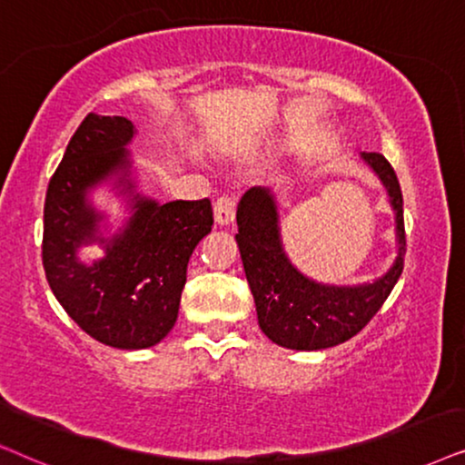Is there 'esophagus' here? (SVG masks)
<instances>
[{
    "mask_svg": "<svg viewBox=\"0 0 465 465\" xmlns=\"http://www.w3.org/2000/svg\"><path fill=\"white\" fill-rule=\"evenodd\" d=\"M233 216H236V200H233V197H229V195L216 197L214 221L219 223V225H229V223L233 221Z\"/></svg>",
    "mask_w": 465,
    "mask_h": 465,
    "instance_id": "34e87169",
    "label": "esophagus"
}]
</instances>
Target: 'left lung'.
Wrapping results in <instances>:
<instances>
[{
	"label": "left lung",
	"instance_id": "1",
	"mask_svg": "<svg viewBox=\"0 0 465 465\" xmlns=\"http://www.w3.org/2000/svg\"><path fill=\"white\" fill-rule=\"evenodd\" d=\"M361 157L387 187L398 223V257L391 270L372 284L330 287L308 281L284 257L274 195L252 187L238 203L236 240L255 297L259 327L284 349H330L357 336L385 304L404 270L406 232L400 181L381 153H363Z\"/></svg>",
	"mask_w": 465,
	"mask_h": 465
}]
</instances>
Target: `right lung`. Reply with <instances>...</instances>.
Listing matches in <instances>:
<instances>
[{
  "mask_svg": "<svg viewBox=\"0 0 465 465\" xmlns=\"http://www.w3.org/2000/svg\"><path fill=\"white\" fill-rule=\"evenodd\" d=\"M134 132L123 116H84L48 183L42 238L46 281L64 311L97 342L127 351L148 349L174 327L189 257L214 221L208 197L157 203L135 195L127 227L113 240L95 236L102 214L84 193L129 168ZM95 239L107 257L80 264L75 249Z\"/></svg>",
  "mask_w": 465,
  "mask_h": 465,
  "instance_id": "add662e5",
  "label": "right lung"
}]
</instances>
